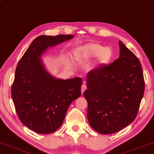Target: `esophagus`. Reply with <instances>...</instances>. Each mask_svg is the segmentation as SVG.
<instances>
[{"mask_svg": "<svg viewBox=\"0 0 154 154\" xmlns=\"http://www.w3.org/2000/svg\"><path fill=\"white\" fill-rule=\"evenodd\" d=\"M87 89V85H86V82H83V85L82 86V89H81V92L82 94H83L84 92H85V90Z\"/></svg>", "mask_w": 154, "mask_h": 154, "instance_id": "esophagus-1", "label": "esophagus"}]
</instances>
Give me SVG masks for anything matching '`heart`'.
<instances>
[{
	"instance_id": "heart-1",
	"label": "heart",
	"mask_w": 154,
	"mask_h": 154,
	"mask_svg": "<svg viewBox=\"0 0 154 154\" xmlns=\"http://www.w3.org/2000/svg\"><path fill=\"white\" fill-rule=\"evenodd\" d=\"M112 56V50L97 43H91L79 48L74 53V58L78 62L89 60L98 56L100 63L108 62Z\"/></svg>"
}]
</instances>
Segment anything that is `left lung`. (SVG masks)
<instances>
[{"instance_id": "8db88e82", "label": "left lung", "mask_w": 154, "mask_h": 154, "mask_svg": "<svg viewBox=\"0 0 154 154\" xmlns=\"http://www.w3.org/2000/svg\"><path fill=\"white\" fill-rule=\"evenodd\" d=\"M120 56L109 65L87 74V118L96 132L110 134L134 121L144 93L143 69L138 58L119 41Z\"/></svg>"}]
</instances>
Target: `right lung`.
Returning <instances> with one entry per match:
<instances>
[{
	"label": "right lung",
	"instance_id": "add662e5",
	"mask_svg": "<svg viewBox=\"0 0 154 154\" xmlns=\"http://www.w3.org/2000/svg\"><path fill=\"white\" fill-rule=\"evenodd\" d=\"M74 35H42L33 41L16 67L11 96L20 121L31 130L50 134L62 125L69 105L81 96L82 79H56L45 69L41 56L48 47Z\"/></svg>",
	"mask_w": 154,
	"mask_h": 154
}]
</instances>
